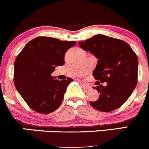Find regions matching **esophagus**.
I'll list each match as a JSON object with an SVG mask.
<instances>
[{"mask_svg": "<svg viewBox=\"0 0 149 149\" xmlns=\"http://www.w3.org/2000/svg\"><path fill=\"white\" fill-rule=\"evenodd\" d=\"M81 84H82V86L83 87V88H85V89L86 90H89L91 89V85H88V84H86V83H84V82H81Z\"/></svg>", "mask_w": 149, "mask_h": 149, "instance_id": "esophagus-1", "label": "esophagus"}]
</instances>
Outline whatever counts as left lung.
<instances>
[{"label":"left lung","instance_id":"8db88e82","mask_svg":"<svg viewBox=\"0 0 149 149\" xmlns=\"http://www.w3.org/2000/svg\"><path fill=\"white\" fill-rule=\"evenodd\" d=\"M81 48L93 54L98 62L93 75L100 94L90 104L95 109L109 112L121 107L129 98L138 82V56L125 41L104 35H94L84 42ZM107 82V86L101 83Z\"/></svg>","mask_w":149,"mask_h":149}]
</instances>
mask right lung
Returning <instances> with one entry per match:
<instances>
[{
  "label": "right lung",
  "mask_w": 149,
  "mask_h": 149,
  "mask_svg": "<svg viewBox=\"0 0 149 149\" xmlns=\"http://www.w3.org/2000/svg\"><path fill=\"white\" fill-rule=\"evenodd\" d=\"M75 41L38 37L26 44L14 67L16 88L27 105L36 112L48 114L59 107L67 88L73 79L51 77L56 67L64 64V55Z\"/></svg>",
  "instance_id": "right-lung-1"
}]
</instances>
